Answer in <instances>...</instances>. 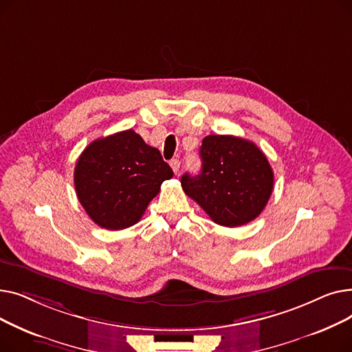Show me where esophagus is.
Masks as SVG:
<instances>
[{"label": "esophagus", "instance_id": "obj_1", "mask_svg": "<svg viewBox=\"0 0 352 352\" xmlns=\"http://www.w3.org/2000/svg\"><path fill=\"white\" fill-rule=\"evenodd\" d=\"M179 160H171V162H170V165H171V168H173V171H174V174H178L179 173Z\"/></svg>", "mask_w": 352, "mask_h": 352}]
</instances>
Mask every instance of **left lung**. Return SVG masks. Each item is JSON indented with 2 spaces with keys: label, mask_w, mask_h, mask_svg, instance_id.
I'll use <instances>...</instances> for the list:
<instances>
[{
  "label": "left lung",
  "mask_w": 352,
  "mask_h": 352,
  "mask_svg": "<svg viewBox=\"0 0 352 352\" xmlns=\"http://www.w3.org/2000/svg\"><path fill=\"white\" fill-rule=\"evenodd\" d=\"M201 173L181 177L184 192L224 227L248 224L263 212L274 173L254 142L234 135H208L199 150Z\"/></svg>",
  "instance_id": "1"
}]
</instances>
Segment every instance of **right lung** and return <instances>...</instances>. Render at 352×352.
<instances>
[{"label": "right lung", "instance_id": "right-lung-1", "mask_svg": "<svg viewBox=\"0 0 352 352\" xmlns=\"http://www.w3.org/2000/svg\"><path fill=\"white\" fill-rule=\"evenodd\" d=\"M173 175L157 148L126 129L85 148L74 170V186L89 218L117 231L137 224L161 184Z\"/></svg>", "mask_w": 352, "mask_h": 352}]
</instances>
